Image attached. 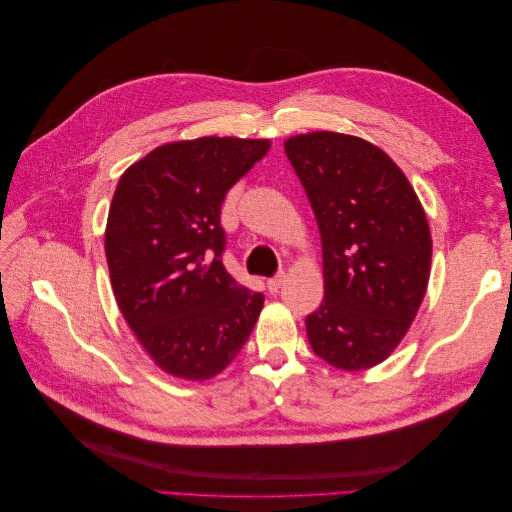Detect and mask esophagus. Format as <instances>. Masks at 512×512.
Returning a JSON list of instances; mask_svg holds the SVG:
<instances>
[{
	"mask_svg": "<svg viewBox=\"0 0 512 512\" xmlns=\"http://www.w3.org/2000/svg\"><path fill=\"white\" fill-rule=\"evenodd\" d=\"M286 284V273H277L275 277H271V280L267 282V288H269V292H280V288Z\"/></svg>",
	"mask_w": 512,
	"mask_h": 512,
	"instance_id": "esophagus-1",
	"label": "esophagus"
}]
</instances>
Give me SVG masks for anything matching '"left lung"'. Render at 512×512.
<instances>
[{"label": "left lung", "instance_id": "8db88e82", "mask_svg": "<svg viewBox=\"0 0 512 512\" xmlns=\"http://www.w3.org/2000/svg\"><path fill=\"white\" fill-rule=\"evenodd\" d=\"M286 156L314 209L324 299L305 318L312 350L346 371L382 363L423 303L431 232L408 177L365 138L290 136Z\"/></svg>", "mask_w": 512, "mask_h": 512}]
</instances>
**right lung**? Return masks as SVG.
<instances>
[{"mask_svg": "<svg viewBox=\"0 0 512 512\" xmlns=\"http://www.w3.org/2000/svg\"><path fill=\"white\" fill-rule=\"evenodd\" d=\"M267 138L203 136L149 151L121 175L104 252L117 305L166 374L211 380L241 352L265 297L222 265L226 192Z\"/></svg>", "mask_w": 512, "mask_h": 512, "instance_id": "add662e5", "label": "right lung"}]
</instances>
